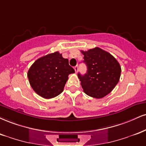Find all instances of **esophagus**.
I'll return each mask as SVG.
<instances>
[{
  "mask_svg": "<svg viewBox=\"0 0 146 146\" xmlns=\"http://www.w3.org/2000/svg\"><path fill=\"white\" fill-rule=\"evenodd\" d=\"M74 69H75V73H78V65H76L74 67Z\"/></svg>",
  "mask_w": 146,
  "mask_h": 146,
  "instance_id": "34e87169",
  "label": "esophagus"
}]
</instances>
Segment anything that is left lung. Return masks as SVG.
I'll return each mask as SVG.
<instances>
[{"mask_svg": "<svg viewBox=\"0 0 146 146\" xmlns=\"http://www.w3.org/2000/svg\"><path fill=\"white\" fill-rule=\"evenodd\" d=\"M87 73H78L84 92L96 99H101L113 90L120 78L121 67L111 54L99 47L81 51Z\"/></svg>", "mask_w": 146, "mask_h": 146, "instance_id": "obj_1", "label": "left lung"}]
</instances>
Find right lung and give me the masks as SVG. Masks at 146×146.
Wrapping results in <instances>:
<instances>
[{
    "instance_id": "1",
    "label": "right lung",
    "mask_w": 146,
    "mask_h": 146,
    "mask_svg": "<svg viewBox=\"0 0 146 146\" xmlns=\"http://www.w3.org/2000/svg\"><path fill=\"white\" fill-rule=\"evenodd\" d=\"M75 70L58 52L36 60L28 71L32 88L44 99H52L63 91L69 74Z\"/></svg>"
}]
</instances>
